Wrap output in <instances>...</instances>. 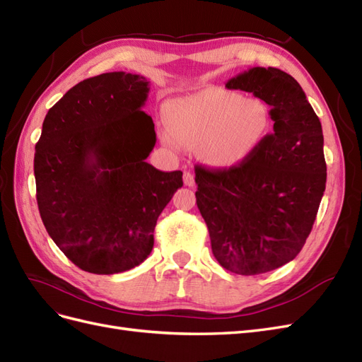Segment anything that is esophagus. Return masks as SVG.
I'll list each match as a JSON object with an SVG mask.
<instances>
[{
  "mask_svg": "<svg viewBox=\"0 0 362 362\" xmlns=\"http://www.w3.org/2000/svg\"><path fill=\"white\" fill-rule=\"evenodd\" d=\"M184 184L187 187H193L194 185V175L192 172H184Z\"/></svg>",
  "mask_w": 362,
  "mask_h": 362,
  "instance_id": "obj_1",
  "label": "esophagus"
}]
</instances>
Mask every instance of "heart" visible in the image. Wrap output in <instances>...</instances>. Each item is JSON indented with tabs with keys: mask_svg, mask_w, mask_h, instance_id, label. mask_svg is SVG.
Wrapping results in <instances>:
<instances>
[{
	"mask_svg": "<svg viewBox=\"0 0 362 362\" xmlns=\"http://www.w3.org/2000/svg\"><path fill=\"white\" fill-rule=\"evenodd\" d=\"M163 144L173 151L198 149L214 168L246 161L266 139L272 116L266 103L235 92L208 89L177 98L164 107Z\"/></svg>",
	"mask_w": 362,
	"mask_h": 362,
	"instance_id": "b5f03b06",
	"label": "heart"
}]
</instances>
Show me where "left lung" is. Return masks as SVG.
Listing matches in <instances>:
<instances>
[{
    "label": "left lung",
    "mask_w": 362,
    "mask_h": 362,
    "mask_svg": "<svg viewBox=\"0 0 362 362\" xmlns=\"http://www.w3.org/2000/svg\"><path fill=\"white\" fill-rule=\"evenodd\" d=\"M225 86L264 101L273 133L238 166L196 168V204L218 264L252 276L294 259L311 233L326 187L323 131L287 72L257 66Z\"/></svg>",
    "instance_id": "obj_1"
}]
</instances>
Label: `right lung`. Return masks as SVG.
<instances>
[{"instance_id": "1", "label": "right lung", "mask_w": 362, "mask_h": 362, "mask_svg": "<svg viewBox=\"0 0 362 362\" xmlns=\"http://www.w3.org/2000/svg\"><path fill=\"white\" fill-rule=\"evenodd\" d=\"M149 81L108 72L87 78L52 105L35 152L36 199L54 243L75 266L115 275L154 247L157 218L182 187V172L146 161L156 146L141 107Z\"/></svg>"}]
</instances>
